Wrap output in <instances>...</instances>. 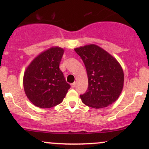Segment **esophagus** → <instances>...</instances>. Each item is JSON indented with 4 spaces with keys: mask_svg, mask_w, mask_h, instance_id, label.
<instances>
[{
    "mask_svg": "<svg viewBox=\"0 0 149 149\" xmlns=\"http://www.w3.org/2000/svg\"><path fill=\"white\" fill-rule=\"evenodd\" d=\"M71 88H75V87H76V83H71Z\"/></svg>",
    "mask_w": 149,
    "mask_h": 149,
    "instance_id": "1",
    "label": "esophagus"
}]
</instances>
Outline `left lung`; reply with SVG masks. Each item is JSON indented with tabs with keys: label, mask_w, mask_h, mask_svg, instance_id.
<instances>
[{
	"label": "left lung",
	"mask_w": 149,
	"mask_h": 149,
	"mask_svg": "<svg viewBox=\"0 0 149 149\" xmlns=\"http://www.w3.org/2000/svg\"><path fill=\"white\" fill-rule=\"evenodd\" d=\"M75 51L83 60L88 73V90L80 95L83 103L100 109L116 102L124 82L123 71L118 61L95 45L80 47Z\"/></svg>",
	"instance_id": "left-lung-1"
}]
</instances>
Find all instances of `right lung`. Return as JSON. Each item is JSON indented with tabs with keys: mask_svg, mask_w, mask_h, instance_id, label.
<instances>
[{
	"mask_svg": "<svg viewBox=\"0 0 149 149\" xmlns=\"http://www.w3.org/2000/svg\"><path fill=\"white\" fill-rule=\"evenodd\" d=\"M63 54L62 48L52 47L35 58L26 70L25 93L38 107L47 109L61 103L71 88L59 69Z\"/></svg>",
	"mask_w": 149,
	"mask_h": 149,
	"instance_id": "right-lung-1",
	"label": "right lung"
}]
</instances>
